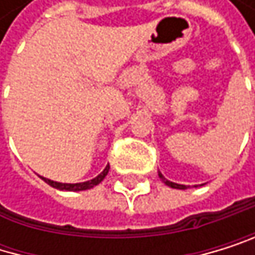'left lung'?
Here are the masks:
<instances>
[{
    "instance_id": "8db88e82",
    "label": "left lung",
    "mask_w": 255,
    "mask_h": 255,
    "mask_svg": "<svg viewBox=\"0 0 255 255\" xmlns=\"http://www.w3.org/2000/svg\"><path fill=\"white\" fill-rule=\"evenodd\" d=\"M159 177L165 182V185H168V187H171V188H177V190H185V188H187L185 185H179V183H174V182H170L168 179H165V177L162 176V173H159Z\"/></svg>"
}]
</instances>
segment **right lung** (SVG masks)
<instances>
[{"instance_id": "obj_1", "label": "right lung", "mask_w": 255, "mask_h": 255, "mask_svg": "<svg viewBox=\"0 0 255 255\" xmlns=\"http://www.w3.org/2000/svg\"><path fill=\"white\" fill-rule=\"evenodd\" d=\"M109 170H110V165H107V166H105V170H104L99 176H96V177L92 179V180L82 182V183H61V182H53V180L45 179V177H42V179H44L45 183H48L50 187H53V188H56V190H62V191H64V190H65V191H82V190L93 188V187H96L98 183H101V182L104 180V177L107 176V173H109Z\"/></svg>"}]
</instances>
